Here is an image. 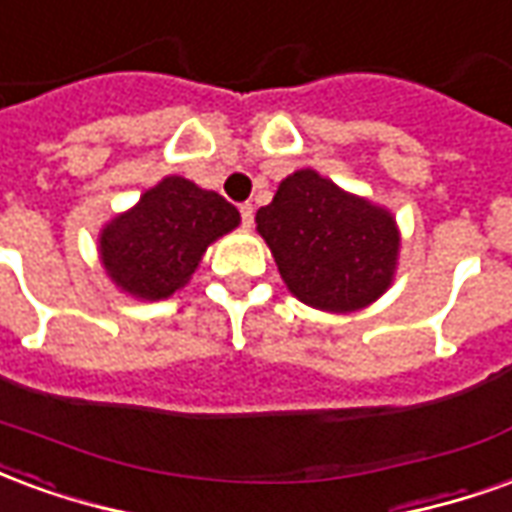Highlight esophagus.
I'll return each mask as SVG.
<instances>
[{
    "label": "esophagus",
    "instance_id": "1",
    "mask_svg": "<svg viewBox=\"0 0 512 512\" xmlns=\"http://www.w3.org/2000/svg\"><path fill=\"white\" fill-rule=\"evenodd\" d=\"M238 211H241V224H244V227H252V224H255V208H252V202H241Z\"/></svg>",
    "mask_w": 512,
    "mask_h": 512
}]
</instances>
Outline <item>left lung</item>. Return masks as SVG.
<instances>
[{"label": "left lung", "mask_w": 512, "mask_h": 512, "mask_svg": "<svg viewBox=\"0 0 512 512\" xmlns=\"http://www.w3.org/2000/svg\"><path fill=\"white\" fill-rule=\"evenodd\" d=\"M255 222L290 293L310 307L362 310L392 282L400 246L392 213L312 169L282 180Z\"/></svg>", "instance_id": "8db88e82"}]
</instances>
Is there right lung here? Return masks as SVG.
<instances>
[{
	"label": "right lung",
	"instance_id": "right-lung-1",
	"mask_svg": "<svg viewBox=\"0 0 512 512\" xmlns=\"http://www.w3.org/2000/svg\"><path fill=\"white\" fill-rule=\"evenodd\" d=\"M235 205L186 178H164L101 233L109 277L139 299H167L183 288L202 252L238 227Z\"/></svg>",
	"mask_w": 512,
	"mask_h": 512
}]
</instances>
